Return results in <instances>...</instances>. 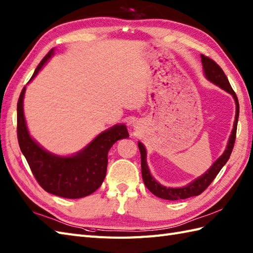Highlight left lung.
<instances>
[{"instance_id":"left-lung-1","label":"left lung","mask_w":253,"mask_h":253,"mask_svg":"<svg viewBox=\"0 0 253 253\" xmlns=\"http://www.w3.org/2000/svg\"><path fill=\"white\" fill-rule=\"evenodd\" d=\"M201 57H202V62H203L204 71L206 78L209 81L212 82V83H214L215 85L220 86L227 92H230L235 99V102H236V116H235L234 128H233L230 140H228L227 148L224 151V153L222 154V156L216 160V162L210 167L208 171L205 174H203L201 178L193 181L189 185H186L184 187H179V189L166 187V186L161 185L160 183H157L155 179L151 175L148 164H146V161H145L146 151L144 149V146L141 142L138 143L140 154H141V172H142V179L145 186L148 187V189L153 193L155 196L164 198V199H168V201H179V199H185L192 196L201 195V194L211 184V182L214 180L216 174L220 172L222 167L224 166L226 162L228 161V158H230L234 148L235 139H236L237 122H238V116H239V103H238L236 93H235V91L233 90L230 82H228L225 73L223 72V70L221 69L219 64L207 56L201 55Z\"/></svg>"}]
</instances>
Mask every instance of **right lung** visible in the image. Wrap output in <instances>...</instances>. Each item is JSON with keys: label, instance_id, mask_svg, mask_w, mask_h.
I'll return each instance as SVG.
<instances>
[{"label": "right lung", "instance_id": "obj_1", "mask_svg": "<svg viewBox=\"0 0 253 253\" xmlns=\"http://www.w3.org/2000/svg\"><path fill=\"white\" fill-rule=\"evenodd\" d=\"M52 54L54 48L39 63L30 81ZM25 90L26 87H23L17 103V138L34 178L46 192L57 196L82 198L90 195L105 178L110 149L117 140L129 137L126 126L116 125L100 133L76 155L56 156L41 148L29 134L22 105Z\"/></svg>", "mask_w": 253, "mask_h": 253}]
</instances>
